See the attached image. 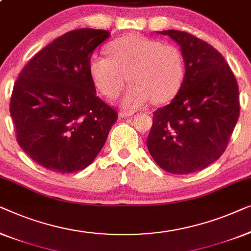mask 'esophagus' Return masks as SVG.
<instances>
[{
	"label": "esophagus",
	"instance_id": "1",
	"mask_svg": "<svg viewBox=\"0 0 251 251\" xmlns=\"http://www.w3.org/2000/svg\"><path fill=\"white\" fill-rule=\"evenodd\" d=\"M132 115H133V112H130V111H121V112H119V116H121L122 118L130 117Z\"/></svg>",
	"mask_w": 251,
	"mask_h": 251
}]
</instances>
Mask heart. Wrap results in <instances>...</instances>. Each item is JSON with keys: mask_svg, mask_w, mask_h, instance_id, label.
Wrapping results in <instances>:
<instances>
[{"mask_svg": "<svg viewBox=\"0 0 251 251\" xmlns=\"http://www.w3.org/2000/svg\"><path fill=\"white\" fill-rule=\"evenodd\" d=\"M108 55L93 53L89 60L92 82L107 98L121 93L132 82L123 105L136 109L148 103H165L176 97L186 76V63L181 49L161 41L127 35L112 41Z\"/></svg>", "mask_w": 251, "mask_h": 251, "instance_id": "obj_1", "label": "heart"}]
</instances>
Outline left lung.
I'll return each instance as SVG.
<instances>
[{
  "label": "left lung",
  "mask_w": 251,
  "mask_h": 251,
  "mask_svg": "<svg viewBox=\"0 0 251 251\" xmlns=\"http://www.w3.org/2000/svg\"><path fill=\"white\" fill-rule=\"evenodd\" d=\"M184 54L186 76L171 103L153 112L148 150L164 171L184 175L216 161L240 115L239 86L224 56L181 30H162Z\"/></svg>",
  "instance_id": "1"
}]
</instances>
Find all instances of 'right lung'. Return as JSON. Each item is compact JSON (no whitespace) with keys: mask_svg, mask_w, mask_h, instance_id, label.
Wrapping results in <instances>:
<instances>
[{"mask_svg":"<svg viewBox=\"0 0 251 251\" xmlns=\"http://www.w3.org/2000/svg\"><path fill=\"white\" fill-rule=\"evenodd\" d=\"M109 35L92 28L68 31L35 54L16 80L10 115L17 142L47 169L69 174L86 168L117 121L89 72L90 56Z\"/></svg>","mask_w":251,"mask_h":251,"instance_id":"obj_1","label":"right lung"}]
</instances>
